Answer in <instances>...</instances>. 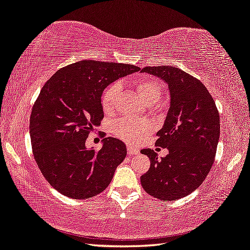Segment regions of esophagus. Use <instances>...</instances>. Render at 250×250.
<instances>
[{
  "label": "esophagus",
  "instance_id": "esophagus-1",
  "mask_svg": "<svg viewBox=\"0 0 250 250\" xmlns=\"http://www.w3.org/2000/svg\"><path fill=\"white\" fill-rule=\"evenodd\" d=\"M126 149H128V154H130V156H133V154L139 153V149L134 148V146H132L131 145H129L128 146H126Z\"/></svg>",
  "mask_w": 250,
  "mask_h": 250
}]
</instances>
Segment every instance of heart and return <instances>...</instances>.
<instances>
[{
    "mask_svg": "<svg viewBox=\"0 0 250 250\" xmlns=\"http://www.w3.org/2000/svg\"><path fill=\"white\" fill-rule=\"evenodd\" d=\"M134 88L146 104H156L162 96L161 85L152 79H138L134 81ZM120 90L121 86L118 82L111 83L104 89L101 96V105L105 112H111L116 108ZM149 129L150 125L146 121L131 118L119 119L111 125V131L114 136L128 142H137L149 132Z\"/></svg>",
    "mask_w": 250,
    "mask_h": 250,
    "instance_id": "b5f03b06",
    "label": "heart"
}]
</instances>
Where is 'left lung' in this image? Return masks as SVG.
Masks as SVG:
<instances>
[{
  "mask_svg": "<svg viewBox=\"0 0 250 250\" xmlns=\"http://www.w3.org/2000/svg\"><path fill=\"white\" fill-rule=\"evenodd\" d=\"M141 72L162 79L170 92L169 112L156 141L169 153L158 160L153 150H141L150 158V168L140 178L142 188L160 200L180 199L195 191L210 171L219 141V112L207 88L185 71L160 65Z\"/></svg>",
  "mask_w": 250,
  "mask_h": 250,
  "instance_id": "8db88e82",
  "label": "left lung"
}]
</instances>
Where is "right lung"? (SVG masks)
<instances>
[{
	"label": "right lung",
	"instance_id": "1",
	"mask_svg": "<svg viewBox=\"0 0 250 250\" xmlns=\"http://www.w3.org/2000/svg\"><path fill=\"white\" fill-rule=\"evenodd\" d=\"M140 68L116 62L83 60L58 70L45 82L30 116L33 156L46 181L66 197L88 199L104 191L126 156L117 138L101 149L85 141L104 119L101 96L110 83Z\"/></svg>",
	"mask_w": 250,
	"mask_h": 250
}]
</instances>
